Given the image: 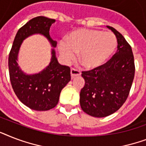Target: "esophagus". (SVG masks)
Instances as JSON below:
<instances>
[{"mask_svg": "<svg viewBox=\"0 0 146 146\" xmlns=\"http://www.w3.org/2000/svg\"><path fill=\"white\" fill-rule=\"evenodd\" d=\"M70 74L72 79H73V78H75L76 76H78L81 75V73H80V71L77 70H76V69L72 68L70 70Z\"/></svg>", "mask_w": 146, "mask_h": 146, "instance_id": "obj_1", "label": "esophagus"}]
</instances>
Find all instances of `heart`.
<instances>
[{"mask_svg": "<svg viewBox=\"0 0 146 146\" xmlns=\"http://www.w3.org/2000/svg\"><path fill=\"white\" fill-rule=\"evenodd\" d=\"M117 47L113 34L98 29H81L70 33L65 42L58 44V50L65 62L74 60L76 53L80 63L88 69L102 66L113 54Z\"/></svg>", "mask_w": 146, "mask_h": 146, "instance_id": "heart-1", "label": "heart"}]
</instances>
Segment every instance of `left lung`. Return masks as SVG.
Segmentation results:
<instances>
[{
	"label": "left lung",
	"instance_id": "left-lung-1",
	"mask_svg": "<svg viewBox=\"0 0 146 146\" xmlns=\"http://www.w3.org/2000/svg\"><path fill=\"white\" fill-rule=\"evenodd\" d=\"M117 40V50L106 64L82 73L85 86L80 92L82 111L95 117H104L117 111L126 102L135 74L130 45L118 31L107 26Z\"/></svg>",
	"mask_w": 146,
	"mask_h": 146
}]
</instances>
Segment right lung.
<instances>
[{
  "label": "right lung",
  "instance_id": "1",
  "mask_svg": "<svg viewBox=\"0 0 146 146\" xmlns=\"http://www.w3.org/2000/svg\"><path fill=\"white\" fill-rule=\"evenodd\" d=\"M55 19L37 17L30 19L19 29L15 36L10 50L8 66L13 89L20 102L35 111H48L58 103L60 92L70 81V67L59 64L54 48L57 42L49 34ZM43 35L50 43L52 58L49 65L37 74H28L21 70L18 64V55L22 42L33 35Z\"/></svg>",
  "mask_w": 146,
  "mask_h": 146
}]
</instances>
